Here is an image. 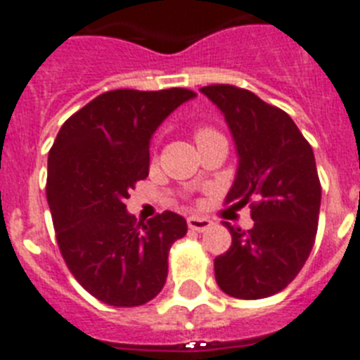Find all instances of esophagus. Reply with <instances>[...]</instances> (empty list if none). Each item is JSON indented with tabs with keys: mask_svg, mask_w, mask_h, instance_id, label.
Listing matches in <instances>:
<instances>
[{
	"mask_svg": "<svg viewBox=\"0 0 360 360\" xmlns=\"http://www.w3.org/2000/svg\"><path fill=\"white\" fill-rule=\"evenodd\" d=\"M186 221H188L190 229L198 231V233H203V231H207L212 226V221L209 218H201V216H190Z\"/></svg>",
	"mask_w": 360,
	"mask_h": 360,
	"instance_id": "obj_1",
	"label": "esophagus"
}]
</instances>
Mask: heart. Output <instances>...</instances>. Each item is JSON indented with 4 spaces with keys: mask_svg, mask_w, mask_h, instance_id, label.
Returning a JSON list of instances; mask_svg holds the SVG:
<instances>
[{
    "mask_svg": "<svg viewBox=\"0 0 360 360\" xmlns=\"http://www.w3.org/2000/svg\"><path fill=\"white\" fill-rule=\"evenodd\" d=\"M214 134L218 133H214V131L209 129V127H203V129H200L198 133H195V142H201V140L209 139V136H214Z\"/></svg>",
    "mask_w": 360,
    "mask_h": 360,
    "instance_id": "1",
    "label": "heart"
}]
</instances>
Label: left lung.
Here are the masks:
<instances>
[{"label":"left lung","mask_w":360,"mask_h":360,"mask_svg":"<svg viewBox=\"0 0 360 360\" xmlns=\"http://www.w3.org/2000/svg\"><path fill=\"white\" fill-rule=\"evenodd\" d=\"M235 142L238 166L227 201L251 203L253 227L226 224L231 248L214 259L216 283L238 300L281 292L300 274L316 238L322 186L311 144L285 110L231 84L203 86Z\"/></svg>","instance_id":"obj_1"}]
</instances>
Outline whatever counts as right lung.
Returning a JSON list of instances; mask_svg holds the SVG:
<instances>
[{"label":"right lung","mask_w":360,"mask_h":360,"mask_svg":"<svg viewBox=\"0 0 360 360\" xmlns=\"http://www.w3.org/2000/svg\"><path fill=\"white\" fill-rule=\"evenodd\" d=\"M195 94L120 89L70 116L48 157V203L57 242L84 290L114 307L153 300L168 277V251L186 220L166 210L134 226L125 200L148 177L153 133Z\"/></svg>","instance_id":"obj_1"}]
</instances>
